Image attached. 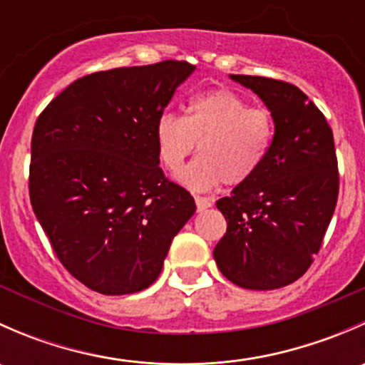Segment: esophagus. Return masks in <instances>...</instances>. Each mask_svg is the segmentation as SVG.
I'll return each mask as SVG.
<instances>
[{
    "instance_id": "1",
    "label": "esophagus",
    "mask_w": 365,
    "mask_h": 365,
    "mask_svg": "<svg viewBox=\"0 0 365 365\" xmlns=\"http://www.w3.org/2000/svg\"><path fill=\"white\" fill-rule=\"evenodd\" d=\"M213 205V201L210 197L205 196H196V206H197V212H203V210L210 208Z\"/></svg>"
}]
</instances>
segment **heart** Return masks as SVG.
<instances>
[{"label": "heart", "mask_w": 365, "mask_h": 365, "mask_svg": "<svg viewBox=\"0 0 365 365\" xmlns=\"http://www.w3.org/2000/svg\"><path fill=\"white\" fill-rule=\"evenodd\" d=\"M155 139L169 171H178L200 145L201 157L178 180L192 190H208L219 182L238 185L256 175L274 141V120L268 109L249 108L247 98L219 88L190 98L183 116L162 114Z\"/></svg>", "instance_id": "obj_1"}]
</instances>
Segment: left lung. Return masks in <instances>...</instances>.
Instances as JSON below:
<instances>
[{
  "label": "left lung",
  "instance_id": "left-lung-1",
  "mask_svg": "<svg viewBox=\"0 0 365 365\" xmlns=\"http://www.w3.org/2000/svg\"><path fill=\"white\" fill-rule=\"evenodd\" d=\"M231 79L267 104L275 132L256 175L217 201L227 230L213 257L233 284L277 289L307 272L336 210L339 169L334 134L295 84L240 73Z\"/></svg>",
  "mask_w": 365,
  "mask_h": 365
}]
</instances>
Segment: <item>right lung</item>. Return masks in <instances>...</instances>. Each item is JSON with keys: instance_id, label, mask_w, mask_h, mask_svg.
I'll return each mask as SVG.
<instances>
[{"instance_id": "right-lung-1", "label": "right lung", "mask_w": 365, "mask_h": 365, "mask_svg": "<svg viewBox=\"0 0 365 365\" xmlns=\"http://www.w3.org/2000/svg\"><path fill=\"white\" fill-rule=\"evenodd\" d=\"M187 61L120 67L73 81L31 135L29 201L58 259L102 295L152 286L196 212L159 168L155 127Z\"/></svg>"}]
</instances>
